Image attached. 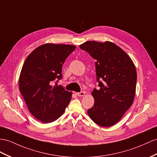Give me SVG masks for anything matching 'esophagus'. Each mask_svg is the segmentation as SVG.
Listing matches in <instances>:
<instances>
[{
	"instance_id": "esophagus-1",
	"label": "esophagus",
	"mask_w": 157,
	"mask_h": 157,
	"mask_svg": "<svg viewBox=\"0 0 157 157\" xmlns=\"http://www.w3.org/2000/svg\"><path fill=\"white\" fill-rule=\"evenodd\" d=\"M76 94L78 97H83L84 95L85 94V93L84 91H81V92H80V93H76Z\"/></svg>"
}]
</instances>
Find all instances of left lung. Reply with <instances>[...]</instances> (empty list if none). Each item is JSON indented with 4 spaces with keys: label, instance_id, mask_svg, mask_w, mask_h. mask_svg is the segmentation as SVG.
Returning a JSON list of instances; mask_svg holds the SVG:
<instances>
[{
    "label": "left lung",
    "instance_id": "obj_1",
    "mask_svg": "<svg viewBox=\"0 0 157 157\" xmlns=\"http://www.w3.org/2000/svg\"><path fill=\"white\" fill-rule=\"evenodd\" d=\"M79 47L97 60V81L100 89L92 92L94 104L88 110V114L101 127H111L133 102L136 85L135 64L123 49L111 42L86 41Z\"/></svg>",
    "mask_w": 157,
    "mask_h": 157
}]
</instances>
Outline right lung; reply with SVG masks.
<instances>
[{
    "instance_id": "add662e5",
    "label": "right lung",
    "mask_w": 157,
    "mask_h": 157,
    "mask_svg": "<svg viewBox=\"0 0 157 157\" xmlns=\"http://www.w3.org/2000/svg\"><path fill=\"white\" fill-rule=\"evenodd\" d=\"M75 48L71 44H44L34 49L25 61L19 89L30 113L42 123L58 119L71 101V92L52 84L62 78L63 63Z\"/></svg>"
}]
</instances>
